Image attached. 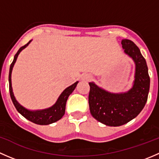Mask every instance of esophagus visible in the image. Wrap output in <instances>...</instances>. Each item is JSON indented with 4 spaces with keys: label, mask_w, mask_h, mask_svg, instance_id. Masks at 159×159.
<instances>
[{
    "label": "esophagus",
    "mask_w": 159,
    "mask_h": 159,
    "mask_svg": "<svg viewBox=\"0 0 159 159\" xmlns=\"http://www.w3.org/2000/svg\"><path fill=\"white\" fill-rule=\"evenodd\" d=\"M90 78H91V77H90L89 75H84V76L82 77V80H83V81H89V80L90 79Z\"/></svg>",
    "instance_id": "1"
}]
</instances>
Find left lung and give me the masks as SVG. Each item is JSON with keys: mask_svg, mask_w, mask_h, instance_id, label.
<instances>
[{"mask_svg": "<svg viewBox=\"0 0 159 159\" xmlns=\"http://www.w3.org/2000/svg\"><path fill=\"white\" fill-rule=\"evenodd\" d=\"M124 53L134 63L132 86L125 92L113 93L89 82L90 112L97 121L111 127L126 124L138 116L145 107L150 88L146 61L139 48L128 39L121 41Z\"/></svg>", "mask_w": 159, "mask_h": 159, "instance_id": "obj_1", "label": "left lung"}]
</instances>
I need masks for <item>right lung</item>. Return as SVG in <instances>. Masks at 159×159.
<instances>
[{
  "label": "right lung",
  "instance_id": "1",
  "mask_svg": "<svg viewBox=\"0 0 159 159\" xmlns=\"http://www.w3.org/2000/svg\"><path fill=\"white\" fill-rule=\"evenodd\" d=\"M32 41V40H30L29 42L27 44H25V46L20 48V49L17 51V52L16 53V54L14 55V60L13 62L11 63L10 66V70H9V90H10V94L11 100H12L13 104L15 106L16 109L17 111L22 115V116L25 117L26 119L29 120L31 122L34 123L37 125H47L52 124V123L56 122L58 120H60L62 117L64 116L65 113V106H66V102L68 100V97L72 92H73L74 90L76 88L77 84H78V81H76L75 83H74L73 84L70 85L69 87L66 88L63 91H62L61 94H60V96L58 97L57 100L56 101L55 103L52 105V106L49 107L48 108H44V109L41 110H29L28 108H25L24 106H22L15 98V96H14V92H13V89H12V84H11V73H12L13 68H14V65L15 64L16 61H17V57H18L19 54L21 52L22 50H24L25 48H27L28 46V44H30Z\"/></svg>",
  "mask_w": 159,
  "mask_h": 159
}]
</instances>
